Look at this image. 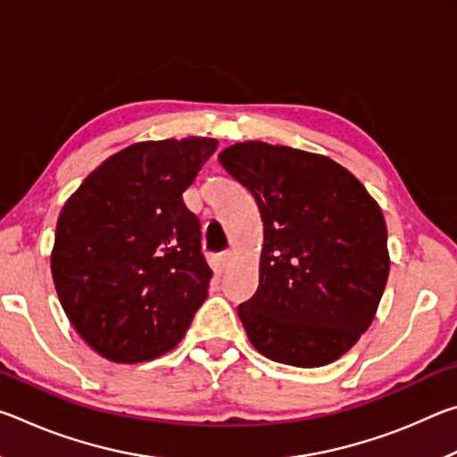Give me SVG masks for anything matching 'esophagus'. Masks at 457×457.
I'll return each instance as SVG.
<instances>
[{
  "label": "esophagus",
  "mask_w": 457,
  "mask_h": 457,
  "mask_svg": "<svg viewBox=\"0 0 457 457\" xmlns=\"http://www.w3.org/2000/svg\"><path fill=\"white\" fill-rule=\"evenodd\" d=\"M229 262H231V252H221L220 256H218V264H220L221 268H228Z\"/></svg>",
  "instance_id": "1"
}]
</instances>
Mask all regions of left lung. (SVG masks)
<instances>
[{
	"label": "left lung",
	"mask_w": 457,
	"mask_h": 457,
	"mask_svg": "<svg viewBox=\"0 0 457 457\" xmlns=\"http://www.w3.org/2000/svg\"><path fill=\"white\" fill-rule=\"evenodd\" d=\"M218 159L264 221L258 290L237 306L250 343L292 367L343 357L373 322L389 276L381 207L324 154L247 141Z\"/></svg>",
	"instance_id": "left-lung-1"
}]
</instances>
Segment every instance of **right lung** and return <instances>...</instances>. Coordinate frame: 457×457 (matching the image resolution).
<instances>
[{"instance_id":"right-lung-1","label":"right lung","mask_w":457,"mask_h":457,"mask_svg":"<svg viewBox=\"0 0 457 457\" xmlns=\"http://www.w3.org/2000/svg\"><path fill=\"white\" fill-rule=\"evenodd\" d=\"M215 138L130 145L62 207L52 278L76 332L104 359L141 362L179 343L207 298L212 270L183 191Z\"/></svg>"}]
</instances>
